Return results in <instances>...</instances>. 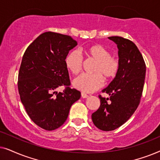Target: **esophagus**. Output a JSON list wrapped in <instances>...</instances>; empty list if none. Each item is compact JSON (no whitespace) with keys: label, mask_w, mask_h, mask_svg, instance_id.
<instances>
[{"label":"esophagus","mask_w":160,"mask_h":160,"mask_svg":"<svg viewBox=\"0 0 160 160\" xmlns=\"http://www.w3.org/2000/svg\"><path fill=\"white\" fill-rule=\"evenodd\" d=\"M88 97H89V95H87L86 93L82 92V98H88Z\"/></svg>","instance_id":"1"}]
</instances>
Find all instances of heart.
Listing matches in <instances>:
<instances>
[{
  "label": "heart",
  "mask_w": 160,
  "mask_h": 160,
  "mask_svg": "<svg viewBox=\"0 0 160 160\" xmlns=\"http://www.w3.org/2000/svg\"><path fill=\"white\" fill-rule=\"evenodd\" d=\"M88 58L96 61L93 68L95 73H83L73 80L75 88L85 92H92L103 85L104 79H112L119 70V60L117 56L111 55L109 50L100 44H94L84 50ZM65 66L73 75L82 70L83 57L78 50H73L68 54L65 60Z\"/></svg>",
  "instance_id": "obj_1"
}]
</instances>
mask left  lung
I'll list each match as a JSON object with an SVG mask.
<instances>
[{"label": "left lung", "mask_w": 160, "mask_h": 160, "mask_svg": "<svg viewBox=\"0 0 160 160\" xmlns=\"http://www.w3.org/2000/svg\"><path fill=\"white\" fill-rule=\"evenodd\" d=\"M108 38L117 44L120 65L114 79L102 90L110 98L98 96L100 106L92 114L94 124L103 131L114 130L133 114L141 102L146 76L145 62L136 45L122 37Z\"/></svg>", "instance_id": "left-lung-1"}]
</instances>
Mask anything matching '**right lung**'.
<instances>
[{
  "label": "right lung",
  "mask_w": 160,
  "mask_h": 160,
  "mask_svg": "<svg viewBox=\"0 0 160 160\" xmlns=\"http://www.w3.org/2000/svg\"><path fill=\"white\" fill-rule=\"evenodd\" d=\"M77 45L67 35L45 32L25 50L18 74V90L26 112L35 124L54 130L66 121L70 108L81 97L71 89L65 60ZM64 86L62 93L56 92Z\"/></svg>",
  "instance_id": "add662e5"
}]
</instances>
